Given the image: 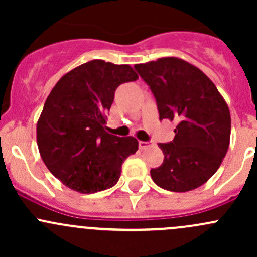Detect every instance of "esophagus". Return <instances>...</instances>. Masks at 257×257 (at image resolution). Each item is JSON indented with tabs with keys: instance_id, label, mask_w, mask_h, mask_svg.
Here are the masks:
<instances>
[{
	"instance_id": "1",
	"label": "esophagus",
	"mask_w": 257,
	"mask_h": 257,
	"mask_svg": "<svg viewBox=\"0 0 257 257\" xmlns=\"http://www.w3.org/2000/svg\"><path fill=\"white\" fill-rule=\"evenodd\" d=\"M150 145H152V143H150V142H143V141H139V148H141V149H145V148L150 147Z\"/></svg>"
}]
</instances>
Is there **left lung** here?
Instances as JSON below:
<instances>
[{
    "label": "left lung",
    "instance_id": "left-lung-1",
    "mask_svg": "<svg viewBox=\"0 0 257 257\" xmlns=\"http://www.w3.org/2000/svg\"><path fill=\"white\" fill-rule=\"evenodd\" d=\"M157 99L159 118L177 120L173 142L159 144L164 160L150 170L153 181L184 193L205 184L226 155L231 116L214 83L198 67L178 57L136 64Z\"/></svg>",
    "mask_w": 257,
    "mask_h": 257
}]
</instances>
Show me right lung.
Returning a JSON list of instances; mask_svg holds the SVG:
<instances>
[{"label": "right lung", "instance_id": "right-lung-1", "mask_svg": "<svg viewBox=\"0 0 257 257\" xmlns=\"http://www.w3.org/2000/svg\"><path fill=\"white\" fill-rule=\"evenodd\" d=\"M137 79L128 64L93 59L64 74L49 93L37 121L38 150L49 172L72 190L112 188L124 160L138 150L134 137L104 129L118 85Z\"/></svg>", "mask_w": 257, "mask_h": 257}]
</instances>
